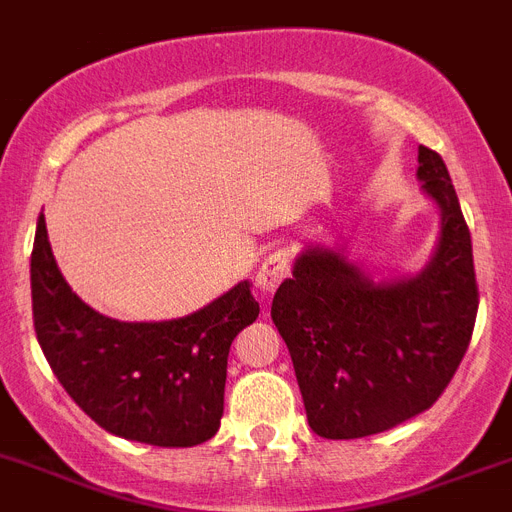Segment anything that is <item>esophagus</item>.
<instances>
[{"label":"esophagus","instance_id":"obj_1","mask_svg":"<svg viewBox=\"0 0 512 512\" xmlns=\"http://www.w3.org/2000/svg\"><path fill=\"white\" fill-rule=\"evenodd\" d=\"M290 274V253L274 251L261 261L259 272H256V287L264 293H272L280 287V282Z\"/></svg>","mask_w":512,"mask_h":512}]
</instances>
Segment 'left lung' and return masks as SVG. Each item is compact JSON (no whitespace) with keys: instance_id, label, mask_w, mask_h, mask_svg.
Returning a JSON list of instances; mask_svg holds the SVG:
<instances>
[{"instance_id":"obj_1","label":"left lung","mask_w":512,"mask_h":512,"mask_svg":"<svg viewBox=\"0 0 512 512\" xmlns=\"http://www.w3.org/2000/svg\"><path fill=\"white\" fill-rule=\"evenodd\" d=\"M416 175L442 217L421 272L374 282L340 251L306 248L274 293L272 322L319 437H369L432 408L474 335L479 285L453 180L426 146Z\"/></svg>"}]
</instances>
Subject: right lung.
<instances>
[{"label": "right lung", "instance_id": "obj_1", "mask_svg": "<svg viewBox=\"0 0 512 512\" xmlns=\"http://www.w3.org/2000/svg\"><path fill=\"white\" fill-rule=\"evenodd\" d=\"M31 298L54 377L101 429L154 447H193L217 434L230 345L259 316L248 280L183 319L117 322L70 290L38 222Z\"/></svg>", "mask_w": 512, "mask_h": 512}]
</instances>
